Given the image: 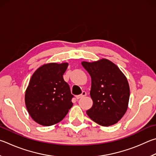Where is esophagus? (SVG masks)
<instances>
[{
    "instance_id": "obj_1",
    "label": "esophagus",
    "mask_w": 156,
    "mask_h": 156,
    "mask_svg": "<svg viewBox=\"0 0 156 156\" xmlns=\"http://www.w3.org/2000/svg\"><path fill=\"white\" fill-rule=\"evenodd\" d=\"M86 95H87V93L85 91H83V93H82V94L76 96V99H77V100H79V99L83 98L84 97V96H86Z\"/></svg>"
}]
</instances>
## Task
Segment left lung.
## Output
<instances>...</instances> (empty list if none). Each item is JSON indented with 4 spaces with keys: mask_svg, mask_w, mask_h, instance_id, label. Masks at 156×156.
<instances>
[{
    "mask_svg": "<svg viewBox=\"0 0 156 156\" xmlns=\"http://www.w3.org/2000/svg\"><path fill=\"white\" fill-rule=\"evenodd\" d=\"M82 65L91 78L90 95L93 104L87 115L102 126L117 123L128 106L129 87L125 75L105 58L92 63L83 61Z\"/></svg>",
    "mask_w": 156,
    "mask_h": 156,
    "instance_id": "left-lung-1",
    "label": "left lung"
}]
</instances>
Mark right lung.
Listing matches in <instances>:
<instances>
[{"mask_svg": "<svg viewBox=\"0 0 156 156\" xmlns=\"http://www.w3.org/2000/svg\"><path fill=\"white\" fill-rule=\"evenodd\" d=\"M67 66V63L45 64L30 78L25 104L30 117L41 126L60 122L73 106V95L63 76Z\"/></svg>", "mask_w": 156, "mask_h": 156, "instance_id": "right-lung-1", "label": "right lung"}]
</instances>
